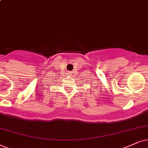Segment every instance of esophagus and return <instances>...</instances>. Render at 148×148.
Returning a JSON list of instances; mask_svg holds the SVG:
<instances>
[{"label": "esophagus", "instance_id": "esophagus-1", "mask_svg": "<svg viewBox=\"0 0 148 148\" xmlns=\"http://www.w3.org/2000/svg\"><path fill=\"white\" fill-rule=\"evenodd\" d=\"M72 72H70V71H68V72H67V74H68L69 76H72V75H71V74H72Z\"/></svg>", "mask_w": 148, "mask_h": 148}]
</instances>
